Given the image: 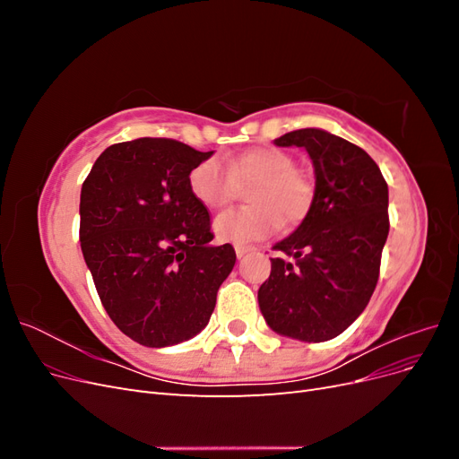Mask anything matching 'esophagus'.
I'll list each match as a JSON object with an SVG mask.
<instances>
[{"label": "esophagus", "instance_id": "obj_1", "mask_svg": "<svg viewBox=\"0 0 459 459\" xmlns=\"http://www.w3.org/2000/svg\"><path fill=\"white\" fill-rule=\"evenodd\" d=\"M253 251H255V247H245V245H238V247H235V255H238V258H243L245 255L253 253Z\"/></svg>", "mask_w": 459, "mask_h": 459}]
</instances>
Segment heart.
<instances>
[{"instance_id": "obj_1", "label": "heart", "mask_w": 459, "mask_h": 459, "mask_svg": "<svg viewBox=\"0 0 459 459\" xmlns=\"http://www.w3.org/2000/svg\"><path fill=\"white\" fill-rule=\"evenodd\" d=\"M247 191L243 211L221 214L214 231L221 241L253 243L266 239L283 226L295 228L312 212L316 187L312 179L297 170L290 152L277 147H253L228 157L226 166L206 159L189 174V189L208 211L226 208L239 187Z\"/></svg>"}]
</instances>
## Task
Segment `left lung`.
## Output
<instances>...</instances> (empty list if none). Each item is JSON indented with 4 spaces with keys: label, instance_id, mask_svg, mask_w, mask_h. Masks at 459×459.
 Listing matches in <instances>:
<instances>
[{
    "label": "left lung",
    "instance_id": "obj_1",
    "mask_svg": "<svg viewBox=\"0 0 459 459\" xmlns=\"http://www.w3.org/2000/svg\"><path fill=\"white\" fill-rule=\"evenodd\" d=\"M275 145L308 151L316 201L299 230L277 243L272 273L258 289L268 325L299 341L322 342L364 312L379 280L388 235V187L368 152L324 130L304 128Z\"/></svg>",
    "mask_w": 459,
    "mask_h": 459
}]
</instances>
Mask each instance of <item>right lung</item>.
Returning a JSON list of instances; mask_svg holds the SVG:
<instances>
[{
  "mask_svg": "<svg viewBox=\"0 0 459 459\" xmlns=\"http://www.w3.org/2000/svg\"><path fill=\"white\" fill-rule=\"evenodd\" d=\"M212 155L169 137L107 147L82 184L80 245L115 325L143 346L178 344L208 324L235 266L189 174Z\"/></svg>",
  "mask_w": 459,
  "mask_h": 459,
  "instance_id": "obj_1",
  "label": "right lung"
}]
</instances>
